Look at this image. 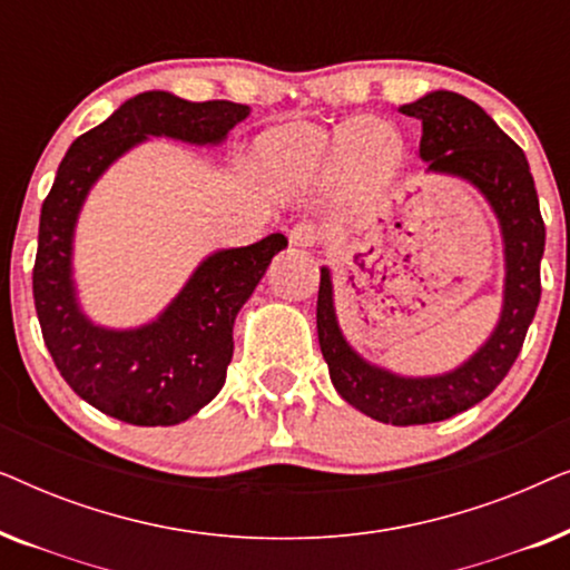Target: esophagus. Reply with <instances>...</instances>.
Wrapping results in <instances>:
<instances>
[{"label":"esophagus","mask_w":570,"mask_h":570,"mask_svg":"<svg viewBox=\"0 0 570 570\" xmlns=\"http://www.w3.org/2000/svg\"><path fill=\"white\" fill-rule=\"evenodd\" d=\"M316 240H318V228L314 223H298V225H293V230H291V244L293 246H301V248H311V246H316Z\"/></svg>","instance_id":"34e87169"}]
</instances>
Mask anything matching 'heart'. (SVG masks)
Returning a JSON list of instances; mask_svg holds the SVG:
<instances>
[{"label":"heart","instance_id":"1","mask_svg":"<svg viewBox=\"0 0 570 570\" xmlns=\"http://www.w3.org/2000/svg\"><path fill=\"white\" fill-rule=\"evenodd\" d=\"M262 147L264 158L277 174L301 184L334 170H345L350 176H376L381 168L392 166L400 153L394 131L368 119L347 121L334 131L293 124L272 131Z\"/></svg>","mask_w":570,"mask_h":570}]
</instances>
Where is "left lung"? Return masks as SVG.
<instances>
[{
    "label": "left lung",
    "instance_id": "left-lung-1",
    "mask_svg": "<svg viewBox=\"0 0 570 570\" xmlns=\"http://www.w3.org/2000/svg\"><path fill=\"white\" fill-rule=\"evenodd\" d=\"M423 124L425 174L451 176L482 194L503 244V301L488 340L451 371L404 376L350 345L334 308L332 269L322 267L316 301L318 347L337 394L363 415L392 425H425L474 407L501 384L524 345L540 303L544 223L527 155L474 100L433 90L400 108Z\"/></svg>",
    "mask_w": 570,
    "mask_h": 570
}]
</instances>
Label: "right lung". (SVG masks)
I'll return each mask as SVG.
<instances>
[{
  "mask_svg": "<svg viewBox=\"0 0 570 570\" xmlns=\"http://www.w3.org/2000/svg\"><path fill=\"white\" fill-rule=\"evenodd\" d=\"M252 108L230 100L191 104L168 90L124 100L77 137L41 207L33 269L36 314L57 368L77 396L129 425H178L209 404L233 357V324L283 252V233L207 254L166 308L139 326L92 322L75 279L77 220L108 168L153 137L217 147Z\"/></svg>",
  "mask_w": 570,
  "mask_h": 570,
  "instance_id": "right-lung-1",
  "label": "right lung"
}]
</instances>
